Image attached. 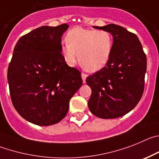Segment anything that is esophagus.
<instances>
[{"label":"esophagus","instance_id":"34e87169","mask_svg":"<svg viewBox=\"0 0 159 159\" xmlns=\"http://www.w3.org/2000/svg\"><path fill=\"white\" fill-rule=\"evenodd\" d=\"M87 76H88V75L85 74H84V73H82V74H81V78H82L83 83H85V80H86Z\"/></svg>","mask_w":159,"mask_h":159}]
</instances>
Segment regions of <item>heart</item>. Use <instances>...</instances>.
Instances as JSON below:
<instances>
[{
    "mask_svg": "<svg viewBox=\"0 0 159 159\" xmlns=\"http://www.w3.org/2000/svg\"><path fill=\"white\" fill-rule=\"evenodd\" d=\"M66 44L61 51L66 63L70 66L79 61L89 72L104 68L111 57L112 37L105 30H95L75 27L66 35ZM79 56H77V54Z\"/></svg>",
    "mask_w": 159,
    "mask_h": 159,
    "instance_id": "heart-1",
    "label": "heart"
}]
</instances>
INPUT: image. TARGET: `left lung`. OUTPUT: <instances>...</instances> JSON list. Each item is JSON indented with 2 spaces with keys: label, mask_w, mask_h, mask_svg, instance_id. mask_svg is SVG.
Segmentation results:
<instances>
[{
  "label": "left lung",
  "mask_w": 159,
  "mask_h": 159,
  "mask_svg": "<svg viewBox=\"0 0 159 159\" xmlns=\"http://www.w3.org/2000/svg\"><path fill=\"white\" fill-rule=\"evenodd\" d=\"M93 28L108 31L113 43L106 66L86 78L92 89L88 106L99 118H118L131 111L142 97L147 57L136 35L123 27L110 24Z\"/></svg>",
  "instance_id": "8db88e82"
}]
</instances>
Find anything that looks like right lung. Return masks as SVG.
Here are the masks:
<instances>
[{
  "instance_id": "1",
  "label": "right lung",
  "mask_w": 159,
  "mask_h": 159,
  "mask_svg": "<svg viewBox=\"0 0 159 159\" xmlns=\"http://www.w3.org/2000/svg\"><path fill=\"white\" fill-rule=\"evenodd\" d=\"M69 26H42L17 41L8 70L12 104L28 122L49 126L60 122L70 100L82 85L81 72L66 63L62 36Z\"/></svg>"
}]
</instances>
